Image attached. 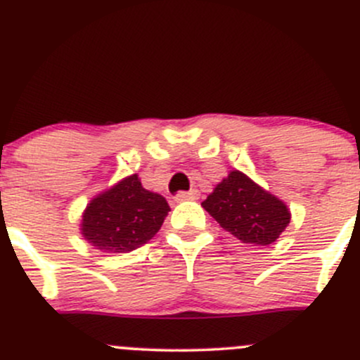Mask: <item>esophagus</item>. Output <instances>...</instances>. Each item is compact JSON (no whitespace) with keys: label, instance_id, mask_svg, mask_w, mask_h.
Segmentation results:
<instances>
[{"label":"esophagus","instance_id":"esophagus-1","mask_svg":"<svg viewBox=\"0 0 360 360\" xmlns=\"http://www.w3.org/2000/svg\"><path fill=\"white\" fill-rule=\"evenodd\" d=\"M196 198H198V190L183 191L176 195V202H184V200H196Z\"/></svg>","mask_w":360,"mask_h":360}]
</instances>
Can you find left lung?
Returning <instances> with one entry per match:
<instances>
[{
  "label": "left lung",
  "instance_id": "obj_1",
  "mask_svg": "<svg viewBox=\"0 0 360 360\" xmlns=\"http://www.w3.org/2000/svg\"><path fill=\"white\" fill-rule=\"evenodd\" d=\"M222 229L243 243H274L290 224V209L241 170H231L202 202Z\"/></svg>",
  "mask_w": 360,
  "mask_h": 360
}]
</instances>
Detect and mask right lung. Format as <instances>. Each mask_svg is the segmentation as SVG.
<instances>
[{
	"mask_svg": "<svg viewBox=\"0 0 360 360\" xmlns=\"http://www.w3.org/2000/svg\"><path fill=\"white\" fill-rule=\"evenodd\" d=\"M169 210L164 196L145 190L138 174H131L91 200L82 212L81 234L101 252L127 253L148 243Z\"/></svg>",
	"mask_w": 360,
	"mask_h": 360,
	"instance_id": "add662e5",
	"label": "right lung"
}]
</instances>
